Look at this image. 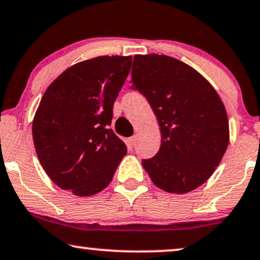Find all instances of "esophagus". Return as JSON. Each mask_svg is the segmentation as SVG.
I'll list each match as a JSON object with an SVG mask.
<instances>
[{"label":"esophagus","instance_id":"1","mask_svg":"<svg viewBox=\"0 0 260 260\" xmlns=\"http://www.w3.org/2000/svg\"><path fill=\"white\" fill-rule=\"evenodd\" d=\"M128 142H129L131 146H134V145H136V142H137V136H133V137H131V138L128 139Z\"/></svg>","mask_w":260,"mask_h":260}]
</instances>
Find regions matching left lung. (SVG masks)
I'll return each instance as SVG.
<instances>
[{
  "instance_id": "obj_1",
  "label": "left lung",
  "mask_w": 260,
  "mask_h": 260,
  "mask_svg": "<svg viewBox=\"0 0 260 260\" xmlns=\"http://www.w3.org/2000/svg\"><path fill=\"white\" fill-rule=\"evenodd\" d=\"M131 88L151 105L161 128V146L142 161L152 183L185 193L202 185L229 144V122L213 87L195 69L168 55H134Z\"/></svg>"
}]
</instances>
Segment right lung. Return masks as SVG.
Listing matches in <instances>:
<instances>
[{
	"label": "right lung",
	"mask_w": 260,
	"mask_h": 260,
	"mask_svg": "<svg viewBox=\"0 0 260 260\" xmlns=\"http://www.w3.org/2000/svg\"><path fill=\"white\" fill-rule=\"evenodd\" d=\"M132 57L104 55L73 65L51 83L32 122L36 154L51 178L74 195L109 185L127 146L111 129L112 109Z\"/></svg>",
	"instance_id": "add662e5"
}]
</instances>
